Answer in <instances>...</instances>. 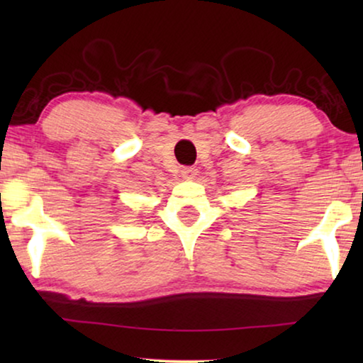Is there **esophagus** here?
Segmentation results:
<instances>
[{
    "mask_svg": "<svg viewBox=\"0 0 363 363\" xmlns=\"http://www.w3.org/2000/svg\"><path fill=\"white\" fill-rule=\"evenodd\" d=\"M198 175V170L195 167H183L182 168V177L185 178V180H193Z\"/></svg>",
    "mask_w": 363,
    "mask_h": 363,
    "instance_id": "34e87169",
    "label": "esophagus"
}]
</instances>
